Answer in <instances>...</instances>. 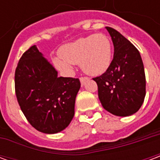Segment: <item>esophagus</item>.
Here are the masks:
<instances>
[{"mask_svg": "<svg viewBox=\"0 0 160 160\" xmlns=\"http://www.w3.org/2000/svg\"><path fill=\"white\" fill-rule=\"evenodd\" d=\"M87 77H80V83H81V85H84V83H85V81L86 80H87Z\"/></svg>", "mask_w": 160, "mask_h": 160, "instance_id": "obj_1", "label": "esophagus"}]
</instances>
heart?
I'll list each match as a JSON object with an SVG mask.
<instances>
[{
  "label": "heart",
  "mask_w": 160,
  "mask_h": 160,
  "mask_svg": "<svg viewBox=\"0 0 160 160\" xmlns=\"http://www.w3.org/2000/svg\"><path fill=\"white\" fill-rule=\"evenodd\" d=\"M61 56L53 62L66 73H72V64H80L81 69L90 75L105 73L112 62V43L105 34H92L77 39L61 49Z\"/></svg>",
  "instance_id": "1"
}]
</instances>
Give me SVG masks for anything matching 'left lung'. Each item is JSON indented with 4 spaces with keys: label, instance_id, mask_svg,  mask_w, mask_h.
Returning a JSON list of instances; mask_svg holds the SVG:
<instances>
[{
    "label": "left lung",
    "instance_id": "obj_1",
    "mask_svg": "<svg viewBox=\"0 0 160 160\" xmlns=\"http://www.w3.org/2000/svg\"><path fill=\"white\" fill-rule=\"evenodd\" d=\"M114 45V56L108 70L93 78L104 110L118 117L139 111L146 96V76L140 52L117 30L106 27Z\"/></svg>",
    "mask_w": 160,
    "mask_h": 160
}]
</instances>
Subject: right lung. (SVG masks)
Wrapping results in <instances>:
<instances>
[{
  "instance_id": "add662e5",
  "label": "right lung",
  "mask_w": 160,
  "mask_h": 160,
  "mask_svg": "<svg viewBox=\"0 0 160 160\" xmlns=\"http://www.w3.org/2000/svg\"><path fill=\"white\" fill-rule=\"evenodd\" d=\"M14 84L20 109L34 128L56 134L69 125L74 116L80 80L57 76V71L36 45L20 57Z\"/></svg>"
}]
</instances>
